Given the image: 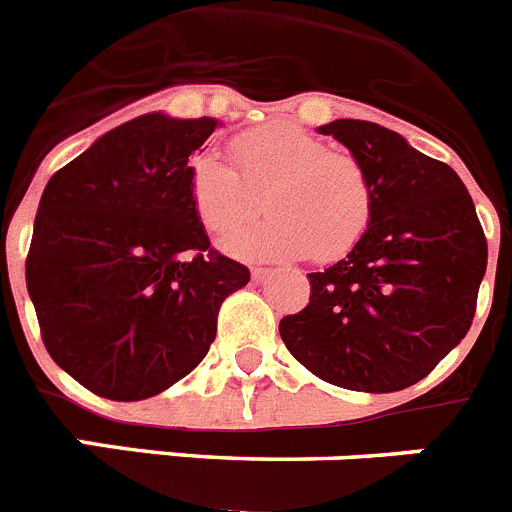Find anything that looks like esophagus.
Here are the masks:
<instances>
[{
	"label": "esophagus",
	"instance_id": "esophagus-1",
	"mask_svg": "<svg viewBox=\"0 0 512 512\" xmlns=\"http://www.w3.org/2000/svg\"><path fill=\"white\" fill-rule=\"evenodd\" d=\"M267 275H270V270H267V267H252V280H257V283H260V280H265Z\"/></svg>",
	"mask_w": 512,
	"mask_h": 512
}]
</instances>
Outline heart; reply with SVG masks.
I'll return each instance as SVG.
<instances>
[{
  "mask_svg": "<svg viewBox=\"0 0 512 512\" xmlns=\"http://www.w3.org/2000/svg\"><path fill=\"white\" fill-rule=\"evenodd\" d=\"M239 171L224 155L201 153L188 170V193L206 232H237L260 211L270 219L224 242L229 255L247 260L321 262L347 255L372 219V186L365 168L347 153L296 124H267L232 142Z\"/></svg>",
  "mask_w": 512,
  "mask_h": 512,
  "instance_id": "heart-1",
  "label": "heart"
}]
</instances>
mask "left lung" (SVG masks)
Returning a JSON list of instances; mask_svg holds the SVG:
<instances>
[{
  "instance_id": "1",
  "label": "left lung",
  "mask_w": 512,
  "mask_h": 512,
  "mask_svg": "<svg viewBox=\"0 0 512 512\" xmlns=\"http://www.w3.org/2000/svg\"><path fill=\"white\" fill-rule=\"evenodd\" d=\"M319 132L365 168L372 219L344 260L308 273V306L280 321V336L331 385L411 388L472 326L487 270L485 232L462 178L398 132L365 119H334Z\"/></svg>"
}]
</instances>
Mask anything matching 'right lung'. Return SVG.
Listing matches in <instances>:
<instances>
[{
	"label": "right lung",
	"instance_id": "1",
	"mask_svg": "<svg viewBox=\"0 0 512 512\" xmlns=\"http://www.w3.org/2000/svg\"><path fill=\"white\" fill-rule=\"evenodd\" d=\"M216 127L142 114L45 186L27 293L55 365L101 398L145 400L186 377L224 298L250 283L245 265L209 250L188 193V158Z\"/></svg>",
	"mask_w": 512,
	"mask_h": 512
}]
</instances>
